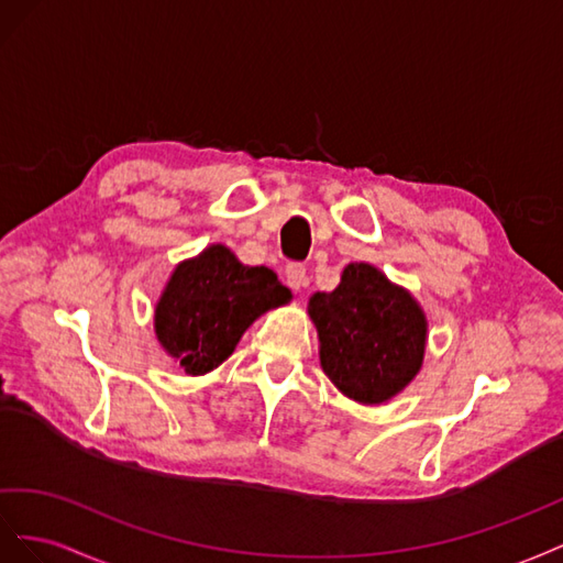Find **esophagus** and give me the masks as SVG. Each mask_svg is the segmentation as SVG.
Listing matches in <instances>:
<instances>
[{
	"label": "esophagus",
	"mask_w": 563,
	"mask_h": 563,
	"mask_svg": "<svg viewBox=\"0 0 563 563\" xmlns=\"http://www.w3.org/2000/svg\"><path fill=\"white\" fill-rule=\"evenodd\" d=\"M285 283L292 287L295 292H299L301 287L309 285V278H307V268H303L301 264H290L285 268Z\"/></svg>",
	"instance_id": "1"
}]
</instances>
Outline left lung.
<instances>
[{"mask_svg": "<svg viewBox=\"0 0 563 563\" xmlns=\"http://www.w3.org/2000/svg\"><path fill=\"white\" fill-rule=\"evenodd\" d=\"M320 367L346 398L387 404L422 371L429 323L410 290L367 264L344 266L332 292L309 299Z\"/></svg>", "mask_w": 563, "mask_h": 563, "instance_id": "obj_1", "label": "left lung"}]
</instances>
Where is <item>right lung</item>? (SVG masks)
I'll list each match as a JSON object with an SVG mask.
<instances>
[{"instance_id": "right-lung-1", "label": "right lung", "mask_w": 563, "mask_h": 563, "mask_svg": "<svg viewBox=\"0 0 563 563\" xmlns=\"http://www.w3.org/2000/svg\"><path fill=\"white\" fill-rule=\"evenodd\" d=\"M292 292L266 266H245L227 245H210L174 266L155 303L159 346L186 375H207L235 351L256 318Z\"/></svg>"}]
</instances>
